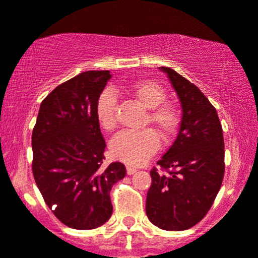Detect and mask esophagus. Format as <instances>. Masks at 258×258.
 <instances>
[{"mask_svg": "<svg viewBox=\"0 0 258 258\" xmlns=\"http://www.w3.org/2000/svg\"><path fill=\"white\" fill-rule=\"evenodd\" d=\"M137 172V168L134 167H131V166H127L126 167V173L127 175H134V173Z\"/></svg>", "mask_w": 258, "mask_h": 258, "instance_id": "1", "label": "esophagus"}]
</instances>
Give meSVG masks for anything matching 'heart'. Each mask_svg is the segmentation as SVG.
Wrapping results in <instances>:
<instances>
[{
    "label": "heart",
    "instance_id": "1",
    "mask_svg": "<svg viewBox=\"0 0 258 258\" xmlns=\"http://www.w3.org/2000/svg\"><path fill=\"white\" fill-rule=\"evenodd\" d=\"M125 92L143 107L148 109L144 126L152 125L164 142L176 137L181 124V114L173 102L166 101L167 91L161 83L141 80L124 87ZM96 117L100 126L106 132L116 127V97L111 91H104L96 101ZM161 139L153 129L141 132H122L112 139L110 152L115 159L127 164H142L159 148Z\"/></svg>",
    "mask_w": 258,
    "mask_h": 258
}]
</instances>
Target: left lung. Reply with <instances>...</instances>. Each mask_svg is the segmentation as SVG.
I'll use <instances>...</instances> for the list:
<instances>
[{"label":"left lung","instance_id":"8db88e82","mask_svg":"<svg viewBox=\"0 0 258 258\" xmlns=\"http://www.w3.org/2000/svg\"><path fill=\"white\" fill-rule=\"evenodd\" d=\"M168 75L182 106L180 133L151 170L148 219L164 230H185L212 208L224 177V139L215 107L194 83L176 71Z\"/></svg>","mask_w":258,"mask_h":258}]
</instances>
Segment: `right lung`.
I'll list each match as a JSON object with an SVG mask.
<instances>
[{
    "label": "right lung",
    "instance_id": "add662e5",
    "mask_svg": "<svg viewBox=\"0 0 258 258\" xmlns=\"http://www.w3.org/2000/svg\"><path fill=\"white\" fill-rule=\"evenodd\" d=\"M111 75L87 71L60 83L41 101L33 129L34 180L53 214L73 229H94L110 219V191L125 166H102L105 144L96 101Z\"/></svg>",
    "mask_w": 258,
    "mask_h": 258
}]
</instances>
